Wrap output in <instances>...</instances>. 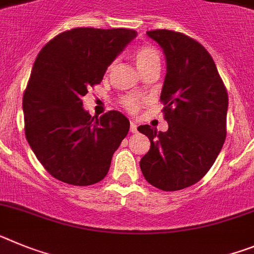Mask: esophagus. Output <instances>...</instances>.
<instances>
[{"label":"esophagus","instance_id":"obj_1","mask_svg":"<svg viewBox=\"0 0 254 254\" xmlns=\"http://www.w3.org/2000/svg\"><path fill=\"white\" fill-rule=\"evenodd\" d=\"M130 131H131V133H136V131H138V127H136V123L135 121H130Z\"/></svg>","mask_w":254,"mask_h":254}]
</instances>
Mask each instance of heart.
<instances>
[{
    "mask_svg": "<svg viewBox=\"0 0 254 254\" xmlns=\"http://www.w3.org/2000/svg\"><path fill=\"white\" fill-rule=\"evenodd\" d=\"M134 60H135L136 66L140 69H143L144 66L148 65L152 61L158 60L160 61V56L158 52L154 50L151 46H142L134 52ZM123 103L129 111H136L138 107L140 106V100L135 96H127L123 100Z\"/></svg>",
    "mask_w": 254,
    "mask_h": 254,
    "instance_id": "obj_1",
    "label": "heart"
}]
</instances>
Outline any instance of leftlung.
<instances>
[{
  "mask_svg": "<svg viewBox=\"0 0 254 254\" xmlns=\"http://www.w3.org/2000/svg\"><path fill=\"white\" fill-rule=\"evenodd\" d=\"M166 59L161 101L169 129L149 125L138 130L151 148L140 160L145 180L161 190L188 188L199 182L216 161L226 138L228 92L211 55L188 35L151 30Z\"/></svg>",
  "mask_w": 254,
  "mask_h": 254,
  "instance_id": "1",
  "label": "left lung"
}]
</instances>
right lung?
<instances>
[{"instance_id": "1", "label": "right lung", "mask_w": 254, "mask_h": 254, "mask_svg": "<svg viewBox=\"0 0 254 254\" xmlns=\"http://www.w3.org/2000/svg\"><path fill=\"white\" fill-rule=\"evenodd\" d=\"M136 34L125 28H75L51 39L35 59L23 98L25 135L35 157L57 180L85 187L109 173L130 123L119 111L92 118L81 97L100 84Z\"/></svg>"}]
</instances>
